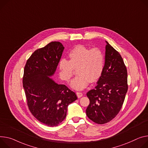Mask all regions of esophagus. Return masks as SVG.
Instances as JSON below:
<instances>
[{"instance_id":"34e87169","label":"esophagus","mask_w":148,"mask_h":148,"mask_svg":"<svg viewBox=\"0 0 148 148\" xmlns=\"http://www.w3.org/2000/svg\"><path fill=\"white\" fill-rule=\"evenodd\" d=\"M76 95H77L78 98H80V97H82L83 96V94L82 92H76Z\"/></svg>"}]
</instances>
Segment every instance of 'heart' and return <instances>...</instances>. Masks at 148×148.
Segmentation results:
<instances>
[{"instance_id": "obj_1", "label": "heart", "mask_w": 148, "mask_h": 148, "mask_svg": "<svg viewBox=\"0 0 148 148\" xmlns=\"http://www.w3.org/2000/svg\"><path fill=\"white\" fill-rule=\"evenodd\" d=\"M69 60H60L59 75L61 79L69 82L74 69L78 74L71 82V87L77 91L86 88L90 82H97L101 77L104 66V57L99 48L90 49L83 45L75 47L69 53Z\"/></svg>"}]
</instances>
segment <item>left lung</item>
Instances as JSON below:
<instances>
[{
	"label": "left lung",
	"mask_w": 148,
	"mask_h": 148,
	"mask_svg": "<svg viewBox=\"0 0 148 148\" xmlns=\"http://www.w3.org/2000/svg\"><path fill=\"white\" fill-rule=\"evenodd\" d=\"M106 42L105 63L101 77L95 89L87 96L90 104L86 109L88 117L98 124L110 122L119 113L127 91V73L120 53Z\"/></svg>",
	"instance_id": "1"
}]
</instances>
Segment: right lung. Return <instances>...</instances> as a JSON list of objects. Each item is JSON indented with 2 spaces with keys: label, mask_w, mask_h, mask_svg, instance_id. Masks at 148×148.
<instances>
[{
  "label": "right lung",
  "mask_w": 148,
  "mask_h": 148,
  "mask_svg": "<svg viewBox=\"0 0 148 148\" xmlns=\"http://www.w3.org/2000/svg\"><path fill=\"white\" fill-rule=\"evenodd\" d=\"M64 49L60 42H51L36 50L24 69L23 87L29 109L40 122L54 127L66 115L69 104L77 99L75 93L51 77L54 75Z\"/></svg>",
  "instance_id": "obj_1"
}]
</instances>
